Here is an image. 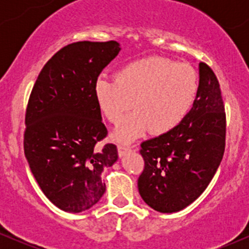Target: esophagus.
Masks as SVG:
<instances>
[{
  "mask_svg": "<svg viewBox=\"0 0 249 249\" xmlns=\"http://www.w3.org/2000/svg\"><path fill=\"white\" fill-rule=\"evenodd\" d=\"M130 150H131V148L127 147V145H124V144L118 145V154H119L120 158L124 157V155H126Z\"/></svg>",
  "mask_w": 249,
  "mask_h": 249,
  "instance_id": "34e87169",
  "label": "esophagus"
}]
</instances>
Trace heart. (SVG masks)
I'll use <instances>...</instances> for the list:
<instances>
[{
    "mask_svg": "<svg viewBox=\"0 0 249 249\" xmlns=\"http://www.w3.org/2000/svg\"><path fill=\"white\" fill-rule=\"evenodd\" d=\"M197 74L188 64L161 56L136 60L118 70L115 79L100 77L95 84L99 108L110 123L125 115L113 137L131 141L152 130L165 135L175 130L192 109L197 92Z\"/></svg>",
    "mask_w": 249,
    "mask_h": 249,
    "instance_id": "heart-1",
    "label": "heart"
}]
</instances>
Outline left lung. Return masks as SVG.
I'll use <instances>...</instances> for the list:
<instances>
[{"instance_id": "1", "label": "left lung", "mask_w": 249, "mask_h": 249, "mask_svg": "<svg viewBox=\"0 0 249 249\" xmlns=\"http://www.w3.org/2000/svg\"><path fill=\"white\" fill-rule=\"evenodd\" d=\"M199 88L192 109L171 132L144 141L139 177L143 201L161 213L194 202L217 172L225 149L224 104L214 72L199 64Z\"/></svg>"}]
</instances>
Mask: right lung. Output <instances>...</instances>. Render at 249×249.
I'll list each match as a JSON object with an SVG mask.
<instances>
[{"mask_svg":"<svg viewBox=\"0 0 249 249\" xmlns=\"http://www.w3.org/2000/svg\"><path fill=\"white\" fill-rule=\"evenodd\" d=\"M119 52L115 41L69 44L44 65L30 95L25 157L44 195L65 212L99 202L106 192L101 173L118 159L114 144L95 148L107 136L95 84Z\"/></svg>","mask_w":249,"mask_h":249,"instance_id":"obj_1","label":"right lung"}]
</instances>
